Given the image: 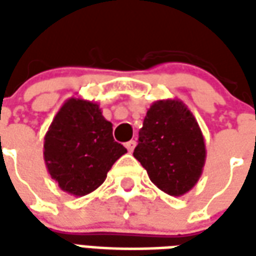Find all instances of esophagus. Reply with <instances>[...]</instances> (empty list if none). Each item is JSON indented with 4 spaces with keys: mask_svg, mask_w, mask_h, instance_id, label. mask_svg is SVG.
<instances>
[{
    "mask_svg": "<svg viewBox=\"0 0 256 256\" xmlns=\"http://www.w3.org/2000/svg\"><path fill=\"white\" fill-rule=\"evenodd\" d=\"M126 148H128V152H133V150L136 148V141L134 140H130L126 142Z\"/></svg>",
    "mask_w": 256,
    "mask_h": 256,
    "instance_id": "esophagus-1",
    "label": "esophagus"
}]
</instances>
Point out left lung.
<instances>
[{
	"label": "left lung",
	"mask_w": 256,
	"mask_h": 256,
	"mask_svg": "<svg viewBox=\"0 0 256 256\" xmlns=\"http://www.w3.org/2000/svg\"><path fill=\"white\" fill-rule=\"evenodd\" d=\"M133 155L160 190L176 198L182 196L203 172V133L182 101H155L146 111Z\"/></svg>",
	"instance_id": "8db88e82"
}]
</instances>
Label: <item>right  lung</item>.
I'll return each mask as SVG.
<instances>
[{
  "label": "right lung",
  "mask_w": 256,
  "mask_h": 256,
  "mask_svg": "<svg viewBox=\"0 0 256 256\" xmlns=\"http://www.w3.org/2000/svg\"><path fill=\"white\" fill-rule=\"evenodd\" d=\"M128 152L112 136V123L94 101L71 97L53 118L44 138L48 172L62 190L76 198L106 181L112 164Z\"/></svg>",
  "instance_id": "right-lung-1"
}]
</instances>
